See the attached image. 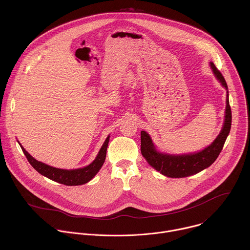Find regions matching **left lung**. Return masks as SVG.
Listing matches in <instances>:
<instances>
[{
    "mask_svg": "<svg viewBox=\"0 0 250 250\" xmlns=\"http://www.w3.org/2000/svg\"><path fill=\"white\" fill-rule=\"evenodd\" d=\"M211 68L214 72L215 78L221 83L222 86L228 89L225 79L222 74L215 67L213 62L210 63ZM228 90L226 95V109H225V119L223 127L214 141V143L205 149L197 153H189L184 155H169L159 152L150 136L145 132H141V151L148 164L154 167L157 171L165 176L170 178H183L193 174H196L203 169L209 167L221 152L224 143L230 133L231 122H232V112L229 105Z\"/></svg>",
    "mask_w": 250,
    "mask_h": 250,
    "instance_id": "left-lung-1",
    "label": "left lung"
}]
</instances>
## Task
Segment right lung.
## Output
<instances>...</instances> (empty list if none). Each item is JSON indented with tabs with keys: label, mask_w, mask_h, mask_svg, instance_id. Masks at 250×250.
<instances>
[{
	"label": "right lung",
	"mask_w": 250,
	"mask_h": 250,
	"mask_svg": "<svg viewBox=\"0 0 250 250\" xmlns=\"http://www.w3.org/2000/svg\"><path fill=\"white\" fill-rule=\"evenodd\" d=\"M109 142V136L107 137L104 144L102 145L97 157L95 160L87 167H84L83 168L78 169H61L56 168L53 167H50L48 165H45L41 162L36 161L35 158H33L26 150L25 148L20 144L26 158L28 159L29 163L32 165V167L36 169L37 172H39L41 175L51 179L55 182H58L60 184H63L65 186H79L83 185L87 182H89L93 178L100 168L102 167L103 164L105 163L106 155H107V144ZM19 143V142H18Z\"/></svg>",
	"instance_id": "obj_1"
}]
</instances>
